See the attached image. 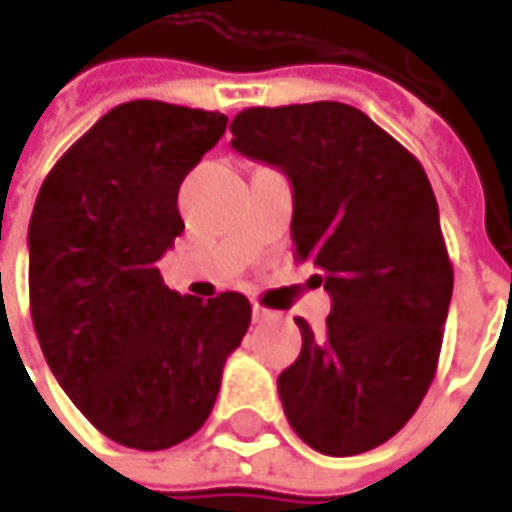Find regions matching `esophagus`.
Instances as JSON below:
<instances>
[{"mask_svg":"<svg viewBox=\"0 0 512 512\" xmlns=\"http://www.w3.org/2000/svg\"><path fill=\"white\" fill-rule=\"evenodd\" d=\"M270 319H273V310L253 305V322H256V325H262V322H270Z\"/></svg>","mask_w":512,"mask_h":512,"instance_id":"34e87169","label":"esophagus"}]
</instances>
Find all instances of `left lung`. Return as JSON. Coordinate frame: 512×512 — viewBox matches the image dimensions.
<instances>
[{
	"label": "left lung",
	"mask_w": 512,
	"mask_h": 512,
	"mask_svg": "<svg viewBox=\"0 0 512 512\" xmlns=\"http://www.w3.org/2000/svg\"><path fill=\"white\" fill-rule=\"evenodd\" d=\"M230 148L285 173L296 259L330 293L325 330H302L279 376L296 436L356 456L396 436L436 376L453 267L419 159L342 102L247 108Z\"/></svg>",
	"instance_id": "left-lung-1"
}]
</instances>
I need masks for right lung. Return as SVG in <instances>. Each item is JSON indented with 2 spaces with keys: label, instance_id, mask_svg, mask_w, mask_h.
Returning <instances> with one entry per match:
<instances>
[{
  "label": "right lung",
  "instance_id": "obj_1",
  "mask_svg": "<svg viewBox=\"0 0 512 512\" xmlns=\"http://www.w3.org/2000/svg\"><path fill=\"white\" fill-rule=\"evenodd\" d=\"M225 128L216 110L125 102L53 165L33 205L30 316L45 362L125 447L190 439L250 325L242 293L179 296L156 267L185 230L179 185Z\"/></svg>",
  "mask_w": 512,
  "mask_h": 512
}]
</instances>
